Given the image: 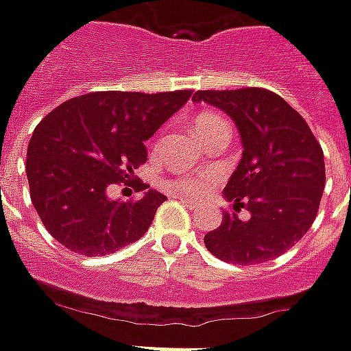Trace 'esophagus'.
<instances>
[{
    "mask_svg": "<svg viewBox=\"0 0 351 351\" xmlns=\"http://www.w3.org/2000/svg\"><path fill=\"white\" fill-rule=\"evenodd\" d=\"M180 202H182V204H184V206H188V208H190V210H198L199 206H202V204H199V202H196V199L180 198Z\"/></svg>",
    "mask_w": 351,
    "mask_h": 351,
    "instance_id": "1",
    "label": "esophagus"
}]
</instances>
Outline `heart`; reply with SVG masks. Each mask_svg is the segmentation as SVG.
<instances>
[{
    "mask_svg": "<svg viewBox=\"0 0 351 351\" xmlns=\"http://www.w3.org/2000/svg\"><path fill=\"white\" fill-rule=\"evenodd\" d=\"M215 128H227L225 120L219 114H213V112H202L196 116L194 120V134L202 136L210 130ZM215 175L213 173H199V175H182L176 176V178H169L165 180L163 186L171 192H178V194H188V196H199L204 194L210 184L213 182Z\"/></svg>",
    "mask_w": 351,
    "mask_h": 351,
    "instance_id": "1",
    "label": "heart"
}]
</instances>
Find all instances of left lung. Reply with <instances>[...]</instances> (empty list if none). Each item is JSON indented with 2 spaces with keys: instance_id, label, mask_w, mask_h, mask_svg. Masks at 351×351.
Listing matches in <instances>:
<instances>
[{
  "instance_id": "obj_1",
  "label": "left lung",
  "mask_w": 351,
  "mask_h": 351,
  "mask_svg": "<svg viewBox=\"0 0 351 351\" xmlns=\"http://www.w3.org/2000/svg\"><path fill=\"white\" fill-rule=\"evenodd\" d=\"M192 101L223 110L243 147L223 190L235 212H225L221 225L206 233V248L241 266L284 254L317 217L326 178L319 141L303 116L266 89L198 91ZM241 207L247 218L238 215Z\"/></svg>"
}]
</instances>
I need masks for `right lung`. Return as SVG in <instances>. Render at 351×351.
Returning a JSON list of instances; mask_svg holds the SVG:
<instances>
[{
	"mask_svg": "<svg viewBox=\"0 0 351 351\" xmlns=\"http://www.w3.org/2000/svg\"><path fill=\"white\" fill-rule=\"evenodd\" d=\"M192 91H99L69 99L34 128L27 149L31 199L44 227L64 247L103 256L136 243L167 196L134 176L147 159L143 141L178 112ZM124 182L136 202L108 198Z\"/></svg>",
	"mask_w": 351,
	"mask_h": 351,
	"instance_id": "add662e5",
	"label": "right lung"
}]
</instances>
